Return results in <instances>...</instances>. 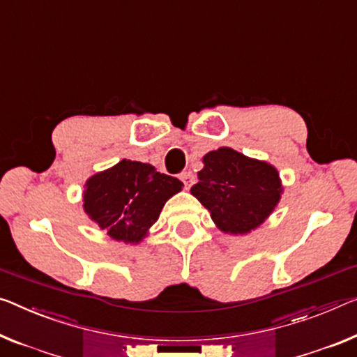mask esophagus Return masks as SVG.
<instances>
[{
  "mask_svg": "<svg viewBox=\"0 0 357 357\" xmlns=\"http://www.w3.org/2000/svg\"><path fill=\"white\" fill-rule=\"evenodd\" d=\"M180 180H182V182H183L185 188L188 190L190 186L195 183V175H193V172H190V171L188 172H182V174H180Z\"/></svg>",
  "mask_w": 357,
  "mask_h": 357,
  "instance_id": "34e87169",
  "label": "esophagus"
}]
</instances>
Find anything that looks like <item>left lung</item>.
Listing matches in <instances>:
<instances>
[{
	"label": "left lung",
	"mask_w": 357,
	"mask_h": 357,
	"mask_svg": "<svg viewBox=\"0 0 357 357\" xmlns=\"http://www.w3.org/2000/svg\"><path fill=\"white\" fill-rule=\"evenodd\" d=\"M202 162L199 180L190 191L225 233H250L270 217L281 199V178L271 164L228 146L209 151Z\"/></svg>",
	"instance_id": "8db88e82"
}]
</instances>
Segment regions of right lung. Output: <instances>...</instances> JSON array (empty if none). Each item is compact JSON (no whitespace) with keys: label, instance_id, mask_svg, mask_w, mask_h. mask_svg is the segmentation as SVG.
<instances>
[{"label":"right lung","instance_id":"add662e5","mask_svg":"<svg viewBox=\"0 0 357 357\" xmlns=\"http://www.w3.org/2000/svg\"><path fill=\"white\" fill-rule=\"evenodd\" d=\"M183 183L151 164L123 160L84 185V212L109 238L137 244Z\"/></svg>","mask_w":357,"mask_h":357}]
</instances>
